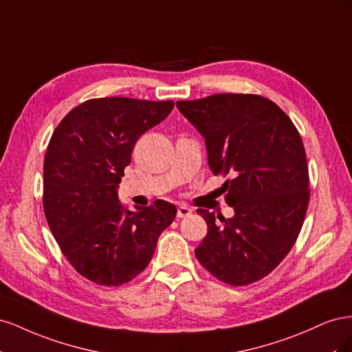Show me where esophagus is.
I'll list each match as a JSON object with an SVG mask.
<instances>
[{
  "mask_svg": "<svg viewBox=\"0 0 352 352\" xmlns=\"http://www.w3.org/2000/svg\"><path fill=\"white\" fill-rule=\"evenodd\" d=\"M190 212H192V210H190L189 207H186V206H180L179 208H177V217L179 219H184V217H188Z\"/></svg>",
  "mask_w": 352,
  "mask_h": 352,
  "instance_id": "obj_1",
  "label": "esophagus"
}]
</instances>
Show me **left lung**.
Returning a JSON list of instances; mask_svg holds the SVG:
<instances>
[{
	"mask_svg": "<svg viewBox=\"0 0 352 352\" xmlns=\"http://www.w3.org/2000/svg\"><path fill=\"white\" fill-rule=\"evenodd\" d=\"M206 140L208 166L228 175L230 219L197 212L207 235L195 255L221 282L243 286L278 267L300 235L310 199L305 150L295 124L273 101L252 94H217L177 101Z\"/></svg>",
	"mask_w": 352,
	"mask_h": 352,
	"instance_id": "1",
	"label": "left lung"
}]
</instances>
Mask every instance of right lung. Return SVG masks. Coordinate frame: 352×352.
Masks as SVG:
<instances>
[{"instance_id": "right-lung-1", "label": "right lung", "mask_w": 352, "mask_h": 352, "mask_svg": "<svg viewBox=\"0 0 352 352\" xmlns=\"http://www.w3.org/2000/svg\"><path fill=\"white\" fill-rule=\"evenodd\" d=\"M173 101L95 98L52 133L44 160V211L60 250L83 278L104 286L132 280L150 264L176 207L157 199L126 210L117 189L135 142L173 110Z\"/></svg>"}]
</instances>
